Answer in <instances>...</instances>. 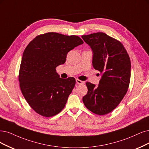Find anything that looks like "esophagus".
Segmentation results:
<instances>
[{"mask_svg": "<svg viewBox=\"0 0 149 149\" xmlns=\"http://www.w3.org/2000/svg\"><path fill=\"white\" fill-rule=\"evenodd\" d=\"M76 83L79 84V85H81V84H84L85 82L84 81H81V80H80L79 79H76Z\"/></svg>", "mask_w": 149, "mask_h": 149, "instance_id": "obj_1", "label": "esophagus"}]
</instances>
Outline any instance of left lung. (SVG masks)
<instances>
[{"instance_id":"obj_1","label":"left lung","mask_w":149,"mask_h":149,"mask_svg":"<svg viewBox=\"0 0 149 149\" xmlns=\"http://www.w3.org/2000/svg\"><path fill=\"white\" fill-rule=\"evenodd\" d=\"M90 46L93 66L101 74L99 85L87 81V94L83 102L86 107L97 115L111 112L122 101L130 85L131 61L122 43L105 33L82 36Z\"/></svg>"}]
</instances>
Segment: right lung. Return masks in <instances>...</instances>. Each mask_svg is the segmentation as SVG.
Returning <instances> with one entry per match:
<instances>
[{"mask_svg": "<svg viewBox=\"0 0 149 149\" xmlns=\"http://www.w3.org/2000/svg\"><path fill=\"white\" fill-rule=\"evenodd\" d=\"M84 43L76 36L48 32L36 37L23 52L19 72L25 100L42 116H54L64 108L75 79L60 78L56 68L65 62L69 52Z\"/></svg>", "mask_w": 149, "mask_h": 149, "instance_id": "obj_1", "label": "right lung"}]
</instances>
